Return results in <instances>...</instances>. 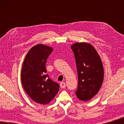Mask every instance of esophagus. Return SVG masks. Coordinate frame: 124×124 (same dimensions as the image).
Returning a JSON list of instances; mask_svg holds the SVG:
<instances>
[{"instance_id":"esophagus-1","label":"esophagus","mask_w":124,"mask_h":124,"mask_svg":"<svg viewBox=\"0 0 124 124\" xmlns=\"http://www.w3.org/2000/svg\"><path fill=\"white\" fill-rule=\"evenodd\" d=\"M60 86L61 88H62V89H64V88H65V86H66L65 83L64 82H62L60 84Z\"/></svg>"}]
</instances>
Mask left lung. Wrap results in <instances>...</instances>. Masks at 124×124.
<instances>
[{
	"instance_id": "1",
	"label": "left lung",
	"mask_w": 124,
	"mask_h": 124,
	"mask_svg": "<svg viewBox=\"0 0 124 124\" xmlns=\"http://www.w3.org/2000/svg\"><path fill=\"white\" fill-rule=\"evenodd\" d=\"M71 48L76 59L78 78L76 94L79 100L87 101L97 94L102 85V62L95 49L90 44L77 43Z\"/></svg>"
}]
</instances>
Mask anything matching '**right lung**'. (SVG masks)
I'll return each instance as SVG.
<instances>
[{"mask_svg":"<svg viewBox=\"0 0 124 124\" xmlns=\"http://www.w3.org/2000/svg\"><path fill=\"white\" fill-rule=\"evenodd\" d=\"M53 48L43 45L34 46L25 57L21 70V81L27 94L35 102L48 104L59 90V84L47 74V58Z\"/></svg>","mask_w":124,"mask_h":124,"instance_id":"1","label":"right lung"}]
</instances>
